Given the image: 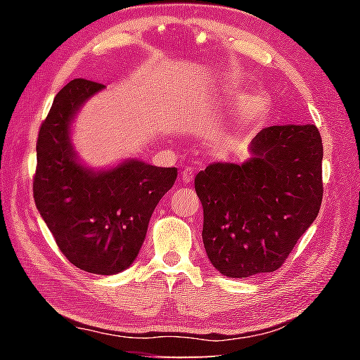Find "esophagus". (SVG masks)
I'll return each mask as SVG.
<instances>
[{"label":"esophagus","mask_w":360,"mask_h":360,"mask_svg":"<svg viewBox=\"0 0 360 360\" xmlns=\"http://www.w3.org/2000/svg\"><path fill=\"white\" fill-rule=\"evenodd\" d=\"M181 178H182V181L186 182V184H192L193 182V172H192V168H184L181 172Z\"/></svg>","instance_id":"1"}]
</instances>
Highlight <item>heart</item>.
<instances>
[{"label": "heart", "mask_w": 360, "mask_h": 360, "mask_svg": "<svg viewBox=\"0 0 360 360\" xmlns=\"http://www.w3.org/2000/svg\"><path fill=\"white\" fill-rule=\"evenodd\" d=\"M266 106V96L259 92H251L243 96L233 111V122L230 127L231 133H240L254 127L265 114Z\"/></svg>", "instance_id": "obj_1"}]
</instances>
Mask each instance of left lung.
Instances as JSON below:
<instances>
[{
	"label": "left lung",
	"mask_w": 360,
	"mask_h": 360,
	"mask_svg": "<svg viewBox=\"0 0 360 360\" xmlns=\"http://www.w3.org/2000/svg\"><path fill=\"white\" fill-rule=\"evenodd\" d=\"M249 152L246 162H214L195 176L206 254L229 278L278 270L318 217L324 191L314 125L266 127Z\"/></svg>",
	"instance_id": "8db88e82"
}]
</instances>
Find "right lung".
I'll return each mask as SVG.
<instances>
[{
    "instance_id": "obj_1",
    "label": "right lung",
    "mask_w": 360,
    "mask_h": 360,
    "mask_svg": "<svg viewBox=\"0 0 360 360\" xmlns=\"http://www.w3.org/2000/svg\"><path fill=\"white\" fill-rule=\"evenodd\" d=\"M105 85L72 79L57 94L36 144L33 197L60 251L95 275H115L135 262L157 203L178 169L129 158L106 169L79 162L71 124L81 106Z\"/></svg>"
}]
</instances>
